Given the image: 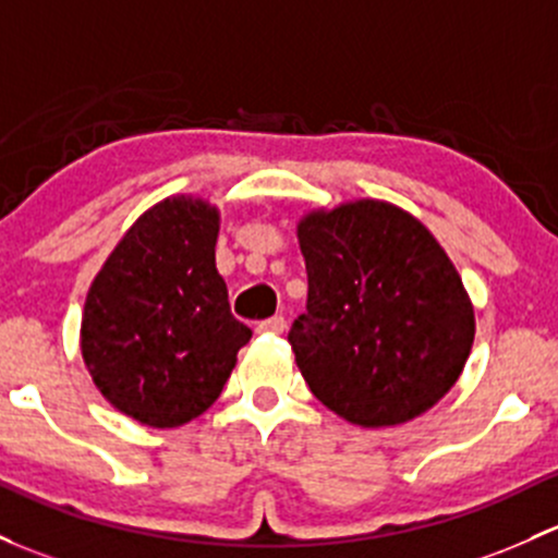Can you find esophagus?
I'll list each match as a JSON object with an SVG mask.
<instances>
[{
  "label": "esophagus",
  "mask_w": 558,
  "mask_h": 558,
  "mask_svg": "<svg viewBox=\"0 0 558 558\" xmlns=\"http://www.w3.org/2000/svg\"><path fill=\"white\" fill-rule=\"evenodd\" d=\"M283 328H286L283 315H272V318L262 320V324L256 326V331H262V333H283Z\"/></svg>",
  "instance_id": "1"
}]
</instances>
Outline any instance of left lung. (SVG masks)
<instances>
[{
	"label": "left lung",
	"instance_id": "obj_1",
	"mask_svg": "<svg viewBox=\"0 0 558 558\" xmlns=\"http://www.w3.org/2000/svg\"><path fill=\"white\" fill-rule=\"evenodd\" d=\"M307 313L289 331L313 396L361 427L436 407L476 337L460 272L430 230L398 205L353 201L296 225Z\"/></svg>",
	"mask_w": 558,
	"mask_h": 558
}]
</instances>
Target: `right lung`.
<instances>
[{"instance_id":"add662e5","label":"right lung","mask_w":558,"mask_h":558,"mask_svg":"<svg viewBox=\"0 0 558 558\" xmlns=\"http://www.w3.org/2000/svg\"><path fill=\"white\" fill-rule=\"evenodd\" d=\"M219 208L175 195L151 205L98 269L80 348L101 396L149 427H179L221 396L251 328L216 269Z\"/></svg>"}]
</instances>
